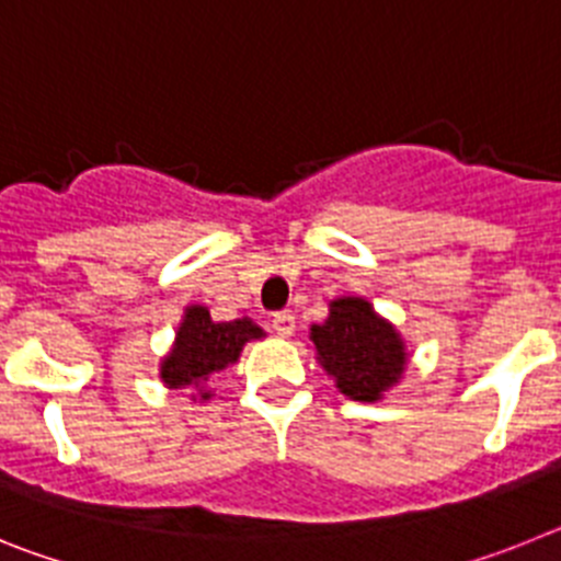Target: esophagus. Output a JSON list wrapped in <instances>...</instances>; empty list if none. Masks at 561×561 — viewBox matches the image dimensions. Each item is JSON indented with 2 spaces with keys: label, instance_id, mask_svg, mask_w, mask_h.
<instances>
[{
  "label": "esophagus",
  "instance_id": "1",
  "mask_svg": "<svg viewBox=\"0 0 561 561\" xmlns=\"http://www.w3.org/2000/svg\"><path fill=\"white\" fill-rule=\"evenodd\" d=\"M272 331H275L277 336H291L295 334V317H291L289 311H277V314H272Z\"/></svg>",
  "mask_w": 561,
  "mask_h": 561
}]
</instances>
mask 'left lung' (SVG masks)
<instances>
[{"label": "left lung", "instance_id": "obj_1", "mask_svg": "<svg viewBox=\"0 0 561 561\" xmlns=\"http://www.w3.org/2000/svg\"><path fill=\"white\" fill-rule=\"evenodd\" d=\"M309 340L336 390L354 401L385 399L408 370V342L365 297L329 300V317L311 325Z\"/></svg>", "mask_w": 561, "mask_h": 561}]
</instances>
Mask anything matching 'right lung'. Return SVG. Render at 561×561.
I'll use <instances>...</instances> for the list:
<instances>
[{
	"mask_svg": "<svg viewBox=\"0 0 561 561\" xmlns=\"http://www.w3.org/2000/svg\"><path fill=\"white\" fill-rule=\"evenodd\" d=\"M264 336L266 331L252 323L250 317L219 323L213 320L207 306H185L171 348L160 359V381L171 390H193L191 401L202 404L213 399V390L207 388L213 374L236 365L247 342Z\"/></svg>",
	"mask_w": 561,
	"mask_h": 561,
	"instance_id": "right-lung-1",
	"label": "right lung"
}]
</instances>
